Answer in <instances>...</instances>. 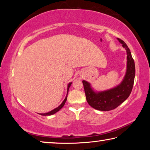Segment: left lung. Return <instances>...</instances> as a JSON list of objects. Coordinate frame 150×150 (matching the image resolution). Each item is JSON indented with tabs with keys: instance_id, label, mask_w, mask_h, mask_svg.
Masks as SVG:
<instances>
[{
	"instance_id": "obj_1",
	"label": "left lung",
	"mask_w": 150,
	"mask_h": 150,
	"mask_svg": "<svg viewBox=\"0 0 150 150\" xmlns=\"http://www.w3.org/2000/svg\"><path fill=\"white\" fill-rule=\"evenodd\" d=\"M127 52V71L122 82L117 87L100 93H95L90 84L83 81L87 101L91 107L101 111L113 110L125 101L132 90L135 77V63L128 45L123 40L118 38Z\"/></svg>"
}]
</instances>
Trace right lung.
Segmentation results:
<instances>
[{"label":"right lung","mask_w":150,"mask_h":150,"mask_svg":"<svg viewBox=\"0 0 150 150\" xmlns=\"http://www.w3.org/2000/svg\"><path fill=\"white\" fill-rule=\"evenodd\" d=\"M71 85V83H70L68 85V86H67V93H68V91H69V87H70ZM67 96H66V97L65 98L64 100L63 101V103H62V104H61V105H60L59 106H58V107H57L56 108L54 109V110H52V111H50V112H47V113L40 114V115H42V116H50V115H54V114L56 113L57 112L59 111V110H60V109L62 108L63 106H64L65 103V102H66V100H67Z\"/></svg>","instance_id":"add662e5"}]
</instances>
